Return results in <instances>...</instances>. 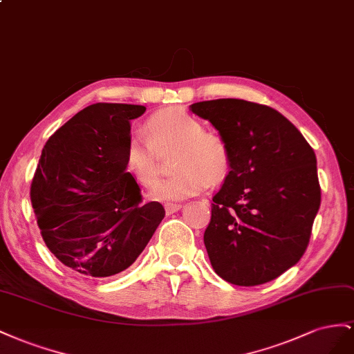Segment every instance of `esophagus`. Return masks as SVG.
Instances as JSON below:
<instances>
[{"instance_id": "esophagus-1", "label": "esophagus", "mask_w": 354, "mask_h": 354, "mask_svg": "<svg viewBox=\"0 0 354 354\" xmlns=\"http://www.w3.org/2000/svg\"><path fill=\"white\" fill-rule=\"evenodd\" d=\"M180 207H183V205H179V203H166L165 205V209H166V214L167 215L175 214V212H178Z\"/></svg>"}]
</instances>
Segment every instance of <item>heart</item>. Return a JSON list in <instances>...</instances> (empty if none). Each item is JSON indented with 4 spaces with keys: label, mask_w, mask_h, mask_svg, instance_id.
<instances>
[{
    "label": "heart",
    "mask_w": 354,
    "mask_h": 354,
    "mask_svg": "<svg viewBox=\"0 0 354 354\" xmlns=\"http://www.w3.org/2000/svg\"><path fill=\"white\" fill-rule=\"evenodd\" d=\"M148 138L132 135L127 140L124 163L140 185L153 187L161 174L158 153L176 147V171L156 187L158 200H183L224 179L231 167L227 140L206 132L205 124L184 109L160 111L147 121Z\"/></svg>",
    "instance_id": "obj_1"
}]
</instances>
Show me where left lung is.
<instances>
[{
  "instance_id": "obj_1",
  "label": "left lung",
  "mask_w": 354,
  "mask_h": 354,
  "mask_svg": "<svg viewBox=\"0 0 354 354\" xmlns=\"http://www.w3.org/2000/svg\"><path fill=\"white\" fill-rule=\"evenodd\" d=\"M191 111L215 126L231 153L205 231L210 264L237 286L274 280L308 246L320 207L315 151L267 105L215 99L193 104Z\"/></svg>"
}]
</instances>
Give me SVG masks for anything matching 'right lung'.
<instances>
[{"label": "right lung", "mask_w": 354, "mask_h": 354, "mask_svg": "<svg viewBox=\"0 0 354 354\" xmlns=\"http://www.w3.org/2000/svg\"><path fill=\"white\" fill-rule=\"evenodd\" d=\"M142 105L93 104L48 138L31 184V203L46 246L78 274L109 277L136 261L165 207L142 203L126 171L130 120Z\"/></svg>", "instance_id": "add662e5"}]
</instances>
